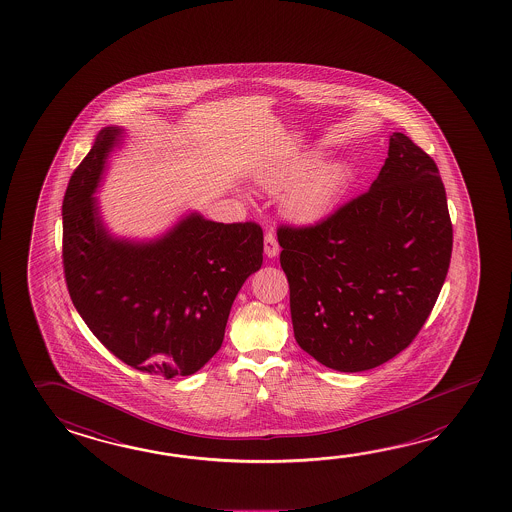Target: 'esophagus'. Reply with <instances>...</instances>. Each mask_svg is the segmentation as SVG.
<instances>
[{
  "mask_svg": "<svg viewBox=\"0 0 512 512\" xmlns=\"http://www.w3.org/2000/svg\"><path fill=\"white\" fill-rule=\"evenodd\" d=\"M278 252H280V248H278L277 237L273 232H268L264 235V253L268 259H275Z\"/></svg>",
  "mask_w": 512,
  "mask_h": 512,
  "instance_id": "obj_1",
  "label": "esophagus"
}]
</instances>
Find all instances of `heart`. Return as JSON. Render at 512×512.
I'll return each instance as SVG.
<instances>
[{
    "mask_svg": "<svg viewBox=\"0 0 512 512\" xmlns=\"http://www.w3.org/2000/svg\"><path fill=\"white\" fill-rule=\"evenodd\" d=\"M352 167L343 160L320 162L314 151L296 154L260 172V189L269 194L282 190V208L291 221L314 225L331 216L352 185Z\"/></svg>",
    "mask_w": 512,
    "mask_h": 512,
    "instance_id": "obj_1",
    "label": "heart"
}]
</instances>
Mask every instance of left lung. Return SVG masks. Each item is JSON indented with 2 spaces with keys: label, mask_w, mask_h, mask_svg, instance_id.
Returning a JSON list of instances; mask_svg holds the SVG:
<instances>
[{
  "label": "left lung",
  "mask_w": 512,
  "mask_h": 512,
  "mask_svg": "<svg viewBox=\"0 0 512 512\" xmlns=\"http://www.w3.org/2000/svg\"><path fill=\"white\" fill-rule=\"evenodd\" d=\"M277 235L296 343L340 372L379 367L412 343L453 246L439 169L403 133L390 136L368 192L316 226Z\"/></svg>",
  "instance_id": "left-lung-1"
}]
</instances>
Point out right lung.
<instances>
[{
	"instance_id": "add662e5",
	"label": "right lung",
	"mask_w": 512,
	"mask_h": 512,
	"mask_svg": "<svg viewBox=\"0 0 512 512\" xmlns=\"http://www.w3.org/2000/svg\"><path fill=\"white\" fill-rule=\"evenodd\" d=\"M126 129H100L63 201V264L73 305L129 367L190 376L221 349L235 296L262 266L255 223H214L196 210L153 239L111 234L95 198Z\"/></svg>"
}]
</instances>
